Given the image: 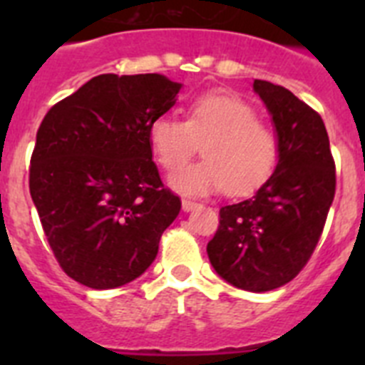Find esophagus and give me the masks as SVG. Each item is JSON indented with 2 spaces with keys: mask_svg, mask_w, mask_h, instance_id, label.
Segmentation results:
<instances>
[{
  "mask_svg": "<svg viewBox=\"0 0 365 365\" xmlns=\"http://www.w3.org/2000/svg\"><path fill=\"white\" fill-rule=\"evenodd\" d=\"M199 202H195V201H192V199H182V210L185 212H192V210H195V208H199Z\"/></svg>",
  "mask_w": 365,
  "mask_h": 365,
  "instance_id": "34e87169",
  "label": "esophagus"
}]
</instances>
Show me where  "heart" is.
<instances>
[{"instance_id":"obj_1","label":"heart","mask_w":365,"mask_h":365,"mask_svg":"<svg viewBox=\"0 0 365 365\" xmlns=\"http://www.w3.org/2000/svg\"><path fill=\"white\" fill-rule=\"evenodd\" d=\"M205 140L206 159L173 173L170 182L186 195H206L227 188L247 195L274 173L279 159L278 137L257 122L252 106L232 93H205L192 100L188 120L173 115L150 124V146L168 172L180 168Z\"/></svg>"}]
</instances>
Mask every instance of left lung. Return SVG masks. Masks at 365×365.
<instances>
[{"instance_id": "left-lung-1", "label": "left lung", "mask_w": 365, "mask_h": 365, "mask_svg": "<svg viewBox=\"0 0 365 365\" xmlns=\"http://www.w3.org/2000/svg\"><path fill=\"white\" fill-rule=\"evenodd\" d=\"M254 93L272 118L278 164L254 197L222 206L206 252L225 282L267 292L296 278L311 257L333 205L336 175L320 115L265 80H254Z\"/></svg>"}]
</instances>
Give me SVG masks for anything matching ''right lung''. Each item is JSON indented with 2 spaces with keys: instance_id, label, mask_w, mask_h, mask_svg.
I'll return each instance as SVG.
<instances>
[{
  "instance_id": "right-lung-1",
  "label": "right lung",
  "mask_w": 365,
  "mask_h": 365,
  "mask_svg": "<svg viewBox=\"0 0 365 365\" xmlns=\"http://www.w3.org/2000/svg\"><path fill=\"white\" fill-rule=\"evenodd\" d=\"M180 87L163 74H100L45 115L29 188L74 282L115 289L157 257L180 199L160 182L150 124L175 106Z\"/></svg>"
}]
</instances>
